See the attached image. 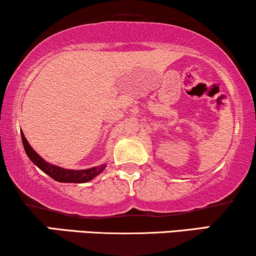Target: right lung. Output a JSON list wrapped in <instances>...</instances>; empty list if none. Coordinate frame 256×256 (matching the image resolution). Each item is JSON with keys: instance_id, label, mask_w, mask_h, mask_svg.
<instances>
[{"instance_id": "add662e5", "label": "right lung", "mask_w": 256, "mask_h": 256, "mask_svg": "<svg viewBox=\"0 0 256 256\" xmlns=\"http://www.w3.org/2000/svg\"><path fill=\"white\" fill-rule=\"evenodd\" d=\"M21 138L22 144H24V148L26 150V154L30 159V162L34 165L39 167V168L44 173H46L47 176H50L51 178L54 179L56 182H88L92 180L94 176H97L100 173L103 172V170L106 167V164H102L100 166L91 167V168H85V170H68L62 168L53 164L47 162L46 160H44L36 150L32 148L30 142L27 141V138H24V134L21 130Z\"/></svg>"}]
</instances>
